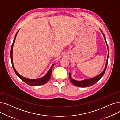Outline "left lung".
I'll list each match as a JSON object with an SVG mask.
<instances>
[{"instance_id":"left-lung-1","label":"left lung","mask_w":120,"mask_h":120,"mask_svg":"<svg viewBox=\"0 0 120 120\" xmlns=\"http://www.w3.org/2000/svg\"><path fill=\"white\" fill-rule=\"evenodd\" d=\"M100 31H101V33H102V34L104 36V38L105 39V43L106 44V46L107 48H108V57H107V60H106V64H105V67L104 69V70L100 74H99L97 76L91 78H90V79H85L83 80L82 81H77V80H75L73 79L72 78L71 76V74L70 73H69V77H70L71 82L72 83V84H73L74 85L76 86H77L78 87H88V86H91L92 85H93L94 84H95L96 82L102 78V77L103 76L105 70L106 68L107 67V65H108V59H109V48H108V44L106 43V39L105 38V36L104 34L103 33L102 30L100 29Z\"/></svg>"}]
</instances>
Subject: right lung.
I'll list each match as a JSON object with an SVG mask.
<instances>
[{
    "label": "right lung",
    "instance_id": "obj_1",
    "mask_svg": "<svg viewBox=\"0 0 120 120\" xmlns=\"http://www.w3.org/2000/svg\"><path fill=\"white\" fill-rule=\"evenodd\" d=\"M19 30H18V31L17 32V33L16 34L14 40L13 41V43H12V45L11 46V53H10V56H11V64H12V68H13L14 70L15 73V74H16L17 76L20 79H21L22 81H23L25 83H26L27 85H29L30 86H41L42 85H44L46 84L47 82L49 80L50 76H51V74H52V68L54 65V64H52L51 68H50L49 70V71H48V72L47 73V74L44 76L42 77H41L40 78H37V79H29V78H25L24 77L22 76L21 75H20L19 74L17 71H16V70L15 68V67L14 66V63H13V59H12V50H13V47L14 45V43L15 40V38L16 35L18 33Z\"/></svg>",
    "mask_w": 120,
    "mask_h": 120
}]
</instances>
